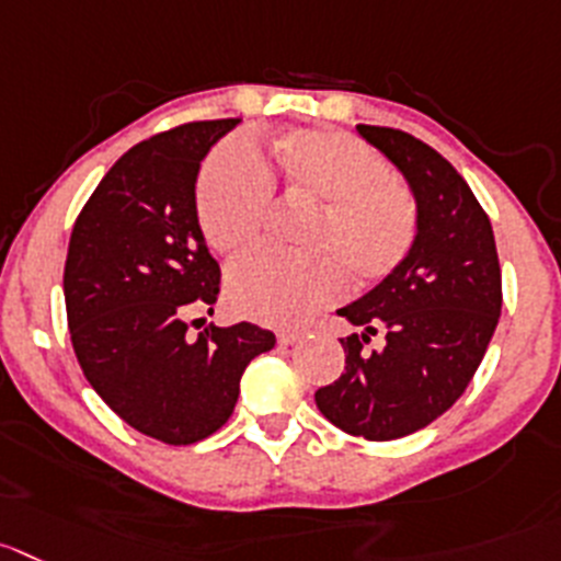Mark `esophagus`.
Masks as SVG:
<instances>
[{
    "instance_id": "esophagus-1",
    "label": "esophagus",
    "mask_w": 561,
    "mask_h": 561,
    "mask_svg": "<svg viewBox=\"0 0 561 561\" xmlns=\"http://www.w3.org/2000/svg\"><path fill=\"white\" fill-rule=\"evenodd\" d=\"M302 341V333H297V330H280V333H277V344L280 346H295V344H300Z\"/></svg>"
}]
</instances>
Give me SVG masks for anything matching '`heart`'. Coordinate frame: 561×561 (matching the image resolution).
Here are the masks:
<instances>
[{"mask_svg": "<svg viewBox=\"0 0 561 561\" xmlns=\"http://www.w3.org/2000/svg\"><path fill=\"white\" fill-rule=\"evenodd\" d=\"M272 186L313 204L300 231L302 255L255 253L228 272V300L242 317L297 324L339 300L346 275L360 286L391 275L415 242L419 211L391 164L357 137L295 129L255 159L239 142L217 148L197 179L195 209L209 248H255Z\"/></svg>", "mask_w": 561, "mask_h": 561, "instance_id": "heart-1", "label": "heart"}]
</instances>
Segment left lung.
Wrapping results in <instances>:
<instances>
[{"label": "left lung", "mask_w": 561, "mask_h": 561, "mask_svg": "<svg viewBox=\"0 0 561 561\" xmlns=\"http://www.w3.org/2000/svg\"><path fill=\"white\" fill-rule=\"evenodd\" d=\"M357 135L397 164L419 211L408 259L339 317L344 375L317 391L324 419L366 440H393L444 415L482 364L501 317L493 228L471 186L435 148L386 126ZM371 334L380 351H366Z\"/></svg>", "instance_id": "1"}]
</instances>
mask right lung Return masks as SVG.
Segmentation results:
<instances>
[{
	"label": "right lung",
	"instance_id": "1",
	"mask_svg": "<svg viewBox=\"0 0 561 561\" xmlns=\"http://www.w3.org/2000/svg\"><path fill=\"white\" fill-rule=\"evenodd\" d=\"M237 124L197 121L137 142L95 186L68 244L62 291L84 377L126 424L170 446L220 430L242 371L275 346L250 322L186 333V313L220 295L197 222V170Z\"/></svg>",
	"mask_w": 561,
	"mask_h": 561
}]
</instances>
